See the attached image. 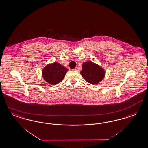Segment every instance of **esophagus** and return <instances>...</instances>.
Instances as JSON below:
<instances>
[{
  "mask_svg": "<svg viewBox=\"0 0 148 148\" xmlns=\"http://www.w3.org/2000/svg\"><path fill=\"white\" fill-rule=\"evenodd\" d=\"M73 70H74L75 71H78L79 70V68H78V67H76V68H75V69H73Z\"/></svg>",
  "mask_w": 148,
  "mask_h": 148,
  "instance_id": "obj_1",
  "label": "esophagus"
}]
</instances>
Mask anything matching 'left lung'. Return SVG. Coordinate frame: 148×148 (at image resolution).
Instances as JSON below:
<instances>
[{
    "label": "left lung",
    "instance_id": "left-lung-1",
    "mask_svg": "<svg viewBox=\"0 0 148 148\" xmlns=\"http://www.w3.org/2000/svg\"><path fill=\"white\" fill-rule=\"evenodd\" d=\"M105 74L104 69L92 61H87L82 64L81 75L87 82L90 84H97L101 82L104 78Z\"/></svg>",
    "mask_w": 148,
    "mask_h": 148
}]
</instances>
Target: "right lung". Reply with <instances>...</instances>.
Here are the masks:
<instances>
[{
  "instance_id": "1",
  "label": "right lung",
  "mask_w": 148,
  "mask_h": 148,
  "mask_svg": "<svg viewBox=\"0 0 148 148\" xmlns=\"http://www.w3.org/2000/svg\"><path fill=\"white\" fill-rule=\"evenodd\" d=\"M68 69L58 62L49 64L43 68L42 76L44 80L51 85H56L62 81Z\"/></svg>"
}]
</instances>
